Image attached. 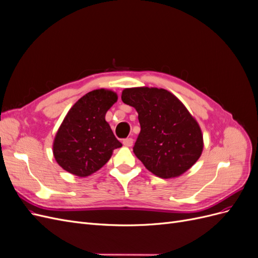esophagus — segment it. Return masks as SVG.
<instances>
[{"label":"esophagus","instance_id":"1","mask_svg":"<svg viewBox=\"0 0 258 258\" xmlns=\"http://www.w3.org/2000/svg\"><path fill=\"white\" fill-rule=\"evenodd\" d=\"M122 144H123L124 146L130 147V146H132V144H134V139H132V138L123 139V140H122Z\"/></svg>","mask_w":258,"mask_h":258}]
</instances>
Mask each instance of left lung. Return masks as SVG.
<instances>
[{"label":"left lung","mask_w":258,"mask_h":258,"mask_svg":"<svg viewBox=\"0 0 258 258\" xmlns=\"http://www.w3.org/2000/svg\"><path fill=\"white\" fill-rule=\"evenodd\" d=\"M121 100L139 114L141 131L134 152L152 173L175 177L199 159L204 148L199 124L172 93L161 88H129L122 91Z\"/></svg>","instance_id":"1"}]
</instances>
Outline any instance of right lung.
<instances>
[{
    "label": "right lung",
    "mask_w": 258,
    "mask_h": 258,
    "mask_svg": "<svg viewBox=\"0 0 258 258\" xmlns=\"http://www.w3.org/2000/svg\"><path fill=\"white\" fill-rule=\"evenodd\" d=\"M117 101L111 90L86 93L71 107L53 141L58 165L77 176H88L102 168L115 148L121 146L105 121L107 110Z\"/></svg>",
    "instance_id": "add662e5"
}]
</instances>
